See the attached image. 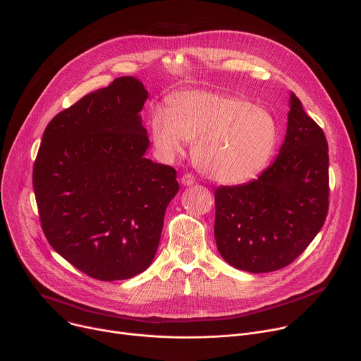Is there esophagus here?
I'll use <instances>...</instances> for the list:
<instances>
[{"label": "esophagus", "instance_id": "obj_1", "mask_svg": "<svg viewBox=\"0 0 361 361\" xmlns=\"http://www.w3.org/2000/svg\"><path fill=\"white\" fill-rule=\"evenodd\" d=\"M181 183H183V185H187V187H188V185H192V184L195 183V178H194L191 174L187 173V174H184V176L181 177Z\"/></svg>", "mask_w": 361, "mask_h": 361}]
</instances>
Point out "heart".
Returning a JSON list of instances; mask_svg holds the SVG:
<instances>
[{
    "label": "heart",
    "instance_id": "b5f03b06",
    "mask_svg": "<svg viewBox=\"0 0 361 361\" xmlns=\"http://www.w3.org/2000/svg\"><path fill=\"white\" fill-rule=\"evenodd\" d=\"M151 140L163 160L181 154L195 141L192 156L202 173L224 184H241L259 176L279 144L274 116L245 98L194 90L174 95L167 110L149 117Z\"/></svg>",
    "mask_w": 361,
    "mask_h": 361
}]
</instances>
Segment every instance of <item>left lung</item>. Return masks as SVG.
Here are the masks:
<instances>
[{"mask_svg":"<svg viewBox=\"0 0 361 361\" xmlns=\"http://www.w3.org/2000/svg\"><path fill=\"white\" fill-rule=\"evenodd\" d=\"M329 145L291 92L279 157L243 185L214 192V235L223 259L248 273L291 264L322 230L329 213Z\"/></svg>","mask_w":361,"mask_h":361,"instance_id":"obj_1","label":"left lung"}]
</instances>
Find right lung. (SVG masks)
Returning a JSON list of instances; mask_svg holds the SVG:
<instances>
[{
	"instance_id": "1",
	"label": "right lung",
	"mask_w": 361,
	"mask_h": 361,
	"mask_svg": "<svg viewBox=\"0 0 361 361\" xmlns=\"http://www.w3.org/2000/svg\"><path fill=\"white\" fill-rule=\"evenodd\" d=\"M134 77L116 78L51 120L32 170L42 231L61 257L101 281L131 279L156 255L177 171L152 163Z\"/></svg>"
}]
</instances>
